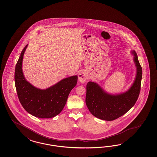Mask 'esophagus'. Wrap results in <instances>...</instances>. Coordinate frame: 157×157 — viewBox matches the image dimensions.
<instances>
[{"label":"esophagus","mask_w":157,"mask_h":157,"mask_svg":"<svg viewBox=\"0 0 157 157\" xmlns=\"http://www.w3.org/2000/svg\"><path fill=\"white\" fill-rule=\"evenodd\" d=\"M87 79V75L85 72H81L78 75V80L81 83L85 82Z\"/></svg>","instance_id":"esophagus-1"}]
</instances>
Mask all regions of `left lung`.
<instances>
[{
	"label": "left lung",
	"instance_id": "8db88e82",
	"mask_svg": "<svg viewBox=\"0 0 157 157\" xmlns=\"http://www.w3.org/2000/svg\"><path fill=\"white\" fill-rule=\"evenodd\" d=\"M133 62L136 68L135 79L128 90L119 94H110L97 83L89 82L86 86V104L91 113L98 119L112 121L131 109L138 100L140 91L142 68L138 55L133 50Z\"/></svg>",
	"mask_w": 157,
	"mask_h": 157
}]
</instances>
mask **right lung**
Segmentation results:
<instances>
[{
	"label": "right lung",
	"instance_id": "right-lung-1",
	"mask_svg": "<svg viewBox=\"0 0 157 157\" xmlns=\"http://www.w3.org/2000/svg\"><path fill=\"white\" fill-rule=\"evenodd\" d=\"M28 45L24 48L15 70V84L19 101L29 113L41 119L52 118L59 114L68 95L76 86L78 76L62 79L46 89H40L27 81L22 71V61Z\"/></svg>",
	"mask_w": 157,
	"mask_h": 157
}]
</instances>
